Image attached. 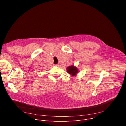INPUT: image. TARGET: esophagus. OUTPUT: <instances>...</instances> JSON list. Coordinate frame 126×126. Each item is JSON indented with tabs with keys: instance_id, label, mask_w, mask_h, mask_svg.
<instances>
[{
	"instance_id": "esophagus-1",
	"label": "esophagus",
	"mask_w": 126,
	"mask_h": 126,
	"mask_svg": "<svg viewBox=\"0 0 126 126\" xmlns=\"http://www.w3.org/2000/svg\"><path fill=\"white\" fill-rule=\"evenodd\" d=\"M55 66H57V67H58V66H59V64H57V65H55Z\"/></svg>"
}]
</instances>
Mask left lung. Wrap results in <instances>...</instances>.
<instances>
[{
  "mask_svg": "<svg viewBox=\"0 0 126 126\" xmlns=\"http://www.w3.org/2000/svg\"><path fill=\"white\" fill-rule=\"evenodd\" d=\"M66 69L67 72L73 77L76 76V75L78 73V68L74 65H71L67 67Z\"/></svg>",
  "mask_w": 126,
  "mask_h": 126,
  "instance_id": "1",
  "label": "left lung"
}]
</instances>
